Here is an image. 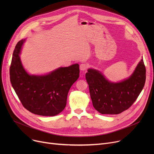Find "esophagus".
<instances>
[{
	"instance_id": "obj_1",
	"label": "esophagus",
	"mask_w": 154,
	"mask_h": 154,
	"mask_svg": "<svg viewBox=\"0 0 154 154\" xmlns=\"http://www.w3.org/2000/svg\"><path fill=\"white\" fill-rule=\"evenodd\" d=\"M88 67V65L87 63H81L80 65V70L82 71H85Z\"/></svg>"
}]
</instances>
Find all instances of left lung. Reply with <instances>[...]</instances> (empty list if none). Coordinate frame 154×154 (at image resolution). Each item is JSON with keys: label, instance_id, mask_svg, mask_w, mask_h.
<instances>
[{"label": "left lung", "instance_id": "8db88e82", "mask_svg": "<svg viewBox=\"0 0 154 154\" xmlns=\"http://www.w3.org/2000/svg\"><path fill=\"white\" fill-rule=\"evenodd\" d=\"M143 59L130 77L111 82L102 73L90 68L85 74L93 106L102 114H119L127 110L142 91L146 79Z\"/></svg>", "mask_w": 154, "mask_h": 154}]
</instances>
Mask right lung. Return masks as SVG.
<instances>
[{
  "label": "right lung",
  "instance_id": "add662e5",
  "mask_svg": "<svg viewBox=\"0 0 154 154\" xmlns=\"http://www.w3.org/2000/svg\"><path fill=\"white\" fill-rule=\"evenodd\" d=\"M26 39L16 45L10 67L12 86L23 106L34 114L55 116L66 106L68 92L79 77V65L59 67L46 74H30L20 54Z\"/></svg>",
  "mask_w": 154,
  "mask_h": 154
}]
</instances>
